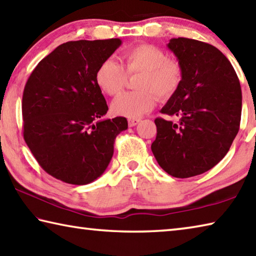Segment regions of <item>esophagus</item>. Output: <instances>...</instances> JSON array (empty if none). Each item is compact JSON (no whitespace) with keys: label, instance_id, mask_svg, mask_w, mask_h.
Wrapping results in <instances>:
<instances>
[{"label":"esophagus","instance_id":"34e87169","mask_svg":"<svg viewBox=\"0 0 256 256\" xmlns=\"http://www.w3.org/2000/svg\"><path fill=\"white\" fill-rule=\"evenodd\" d=\"M140 122H141L140 118H130L128 120V126L130 128H133V126H136V125L138 124Z\"/></svg>","mask_w":256,"mask_h":256}]
</instances>
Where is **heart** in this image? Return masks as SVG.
Instances as JSON below:
<instances>
[{
    "label": "heart",
    "mask_w": 256,
    "mask_h": 256,
    "mask_svg": "<svg viewBox=\"0 0 256 256\" xmlns=\"http://www.w3.org/2000/svg\"><path fill=\"white\" fill-rule=\"evenodd\" d=\"M123 66L112 58L105 59L96 72V82L105 94L118 96L128 82V75L140 74L136 82L138 92L118 97L112 104L113 113L128 118H140L154 108L156 96L168 100L182 80L180 64L166 59L164 51L150 44H140L123 54Z\"/></svg>",
    "instance_id": "obj_1"
}]
</instances>
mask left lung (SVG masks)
Wrapping results in <instances>:
<instances>
[{"mask_svg": "<svg viewBox=\"0 0 256 256\" xmlns=\"http://www.w3.org/2000/svg\"><path fill=\"white\" fill-rule=\"evenodd\" d=\"M168 48L182 80L161 113L179 120H154L151 150L166 174L189 178L210 170L228 152L240 130L242 90L230 60L214 46L174 38Z\"/></svg>", "mask_w": 256, "mask_h": 256, "instance_id": "left-lung-1", "label": "left lung"}]
</instances>
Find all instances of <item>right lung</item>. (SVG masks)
<instances>
[{
    "label": "right lung",
    "mask_w": 256,
    "mask_h": 256,
    "mask_svg": "<svg viewBox=\"0 0 256 256\" xmlns=\"http://www.w3.org/2000/svg\"><path fill=\"white\" fill-rule=\"evenodd\" d=\"M122 44L120 39L78 40L58 46L36 64L22 97L23 138L41 168L70 184H87L103 174L122 116L102 120L108 106L96 72Z\"/></svg>",
    "instance_id": "1"
}]
</instances>
